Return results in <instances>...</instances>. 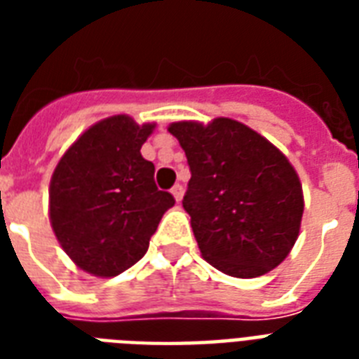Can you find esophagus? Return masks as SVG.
<instances>
[{"label":"esophagus","instance_id":"1","mask_svg":"<svg viewBox=\"0 0 359 359\" xmlns=\"http://www.w3.org/2000/svg\"><path fill=\"white\" fill-rule=\"evenodd\" d=\"M171 194H173L175 201L180 203L182 201V196H184V188H182V184H175L173 188H171Z\"/></svg>","mask_w":359,"mask_h":359}]
</instances>
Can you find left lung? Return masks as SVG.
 <instances>
[{"mask_svg": "<svg viewBox=\"0 0 359 359\" xmlns=\"http://www.w3.org/2000/svg\"><path fill=\"white\" fill-rule=\"evenodd\" d=\"M191 179L182 207L205 261L233 278L270 272L290 253L304 214L294 168L266 137L218 117L169 124Z\"/></svg>", "mask_w": 359, "mask_h": 359, "instance_id": "obj_1", "label": "left lung"}]
</instances>
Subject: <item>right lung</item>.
Returning a JSON list of instances; mask_svg holds the SVG:
<instances>
[{
  "label": "right lung",
  "instance_id": "right-lung-1",
  "mask_svg": "<svg viewBox=\"0 0 359 359\" xmlns=\"http://www.w3.org/2000/svg\"><path fill=\"white\" fill-rule=\"evenodd\" d=\"M154 126L108 117L86 130L53 171L52 229L65 253L93 276L114 278L140 261L175 205L154 184V163L141 156Z\"/></svg>",
  "mask_w": 359,
  "mask_h": 359
}]
</instances>
